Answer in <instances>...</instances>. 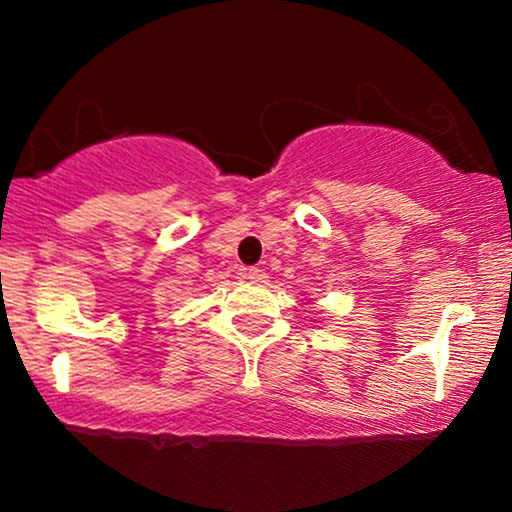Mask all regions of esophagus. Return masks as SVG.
<instances>
[{
  "instance_id": "esophagus-1",
  "label": "esophagus",
  "mask_w": 512,
  "mask_h": 512,
  "mask_svg": "<svg viewBox=\"0 0 512 512\" xmlns=\"http://www.w3.org/2000/svg\"><path fill=\"white\" fill-rule=\"evenodd\" d=\"M245 279L252 281V284H267L269 276H267V272H264V269H260V267H250L248 272H245Z\"/></svg>"
}]
</instances>
